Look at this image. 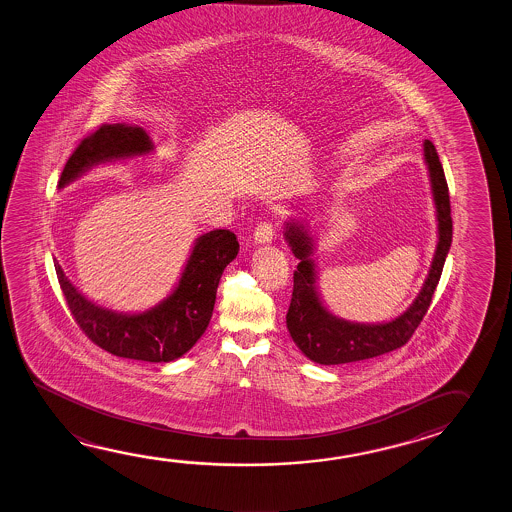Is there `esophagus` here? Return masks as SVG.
I'll use <instances>...</instances> for the list:
<instances>
[{"instance_id": "1", "label": "esophagus", "mask_w": 512, "mask_h": 512, "mask_svg": "<svg viewBox=\"0 0 512 512\" xmlns=\"http://www.w3.org/2000/svg\"><path fill=\"white\" fill-rule=\"evenodd\" d=\"M254 242L256 243H270L272 236H274V222L270 218L261 220L258 226L254 227Z\"/></svg>"}]
</instances>
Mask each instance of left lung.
<instances>
[{"mask_svg": "<svg viewBox=\"0 0 512 512\" xmlns=\"http://www.w3.org/2000/svg\"><path fill=\"white\" fill-rule=\"evenodd\" d=\"M425 159L434 191L435 209L439 220V242L432 269L425 285L410 304L407 312L385 324H358L331 315L322 306L315 288V263L312 260L313 240L297 222L286 224L285 238L299 260L294 272V292L286 313V328L295 346L312 362L322 365L349 364L374 356L385 355L405 346L423 321L441 279L442 267L451 245V208L448 182L434 143L425 139Z\"/></svg>", "mask_w": 512, "mask_h": 512, "instance_id": "8db88e82", "label": "left lung"}]
</instances>
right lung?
I'll list each match as a JSON object with an SVG mask.
<instances>
[{"label":"right lung","instance_id":"add662e5","mask_svg":"<svg viewBox=\"0 0 512 512\" xmlns=\"http://www.w3.org/2000/svg\"><path fill=\"white\" fill-rule=\"evenodd\" d=\"M154 150L147 132L123 123L100 125L80 141L62 170L59 188L75 181L91 166L143 156ZM236 234L215 229L197 238L174 294L143 313H116L91 303L71 285L61 265L55 261L62 294L73 319L96 346L111 355L143 360L172 362L188 353L208 328L217 299L222 272L238 254Z\"/></svg>","mask_w":512,"mask_h":512}]
</instances>
